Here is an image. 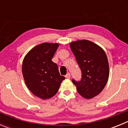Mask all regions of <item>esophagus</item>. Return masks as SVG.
<instances>
[{
    "instance_id": "34e87169",
    "label": "esophagus",
    "mask_w": 128,
    "mask_h": 128,
    "mask_svg": "<svg viewBox=\"0 0 128 128\" xmlns=\"http://www.w3.org/2000/svg\"><path fill=\"white\" fill-rule=\"evenodd\" d=\"M65 78H67V79H69V78H70V73H68V74H66V75L65 76Z\"/></svg>"
}]
</instances>
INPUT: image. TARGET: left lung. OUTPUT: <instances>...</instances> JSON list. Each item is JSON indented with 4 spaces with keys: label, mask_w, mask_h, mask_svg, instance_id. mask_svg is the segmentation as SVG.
Segmentation results:
<instances>
[{
    "label": "left lung",
    "mask_w": 128,
    "mask_h": 128,
    "mask_svg": "<svg viewBox=\"0 0 128 128\" xmlns=\"http://www.w3.org/2000/svg\"><path fill=\"white\" fill-rule=\"evenodd\" d=\"M81 71V79L72 82L78 92L86 99H92L102 92L109 77V65L101 47L88 40H79L70 44Z\"/></svg>",
    "instance_id": "8db88e82"
}]
</instances>
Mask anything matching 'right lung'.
<instances>
[{"mask_svg":"<svg viewBox=\"0 0 128 128\" xmlns=\"http://www.w3.org/2000/svg\"><path fill=\"white\" fill-rule=\"evenodd\" d=\"M58 46L49 43L40 44L27 54L22 63L26 85L34 96L42 99L53 97L65 79L60 74L57 64L52 61Z\"/></svg>","mask_w":128,"mask_h":128,"instance_id":"right-lung-1","label":"right lung"}]
</instances>
